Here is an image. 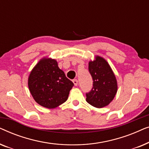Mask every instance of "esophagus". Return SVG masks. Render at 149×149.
<instances>
[{
  "label": "esophagus",
  "instance_id": "esophagus-1",
  "mask_svg": "<svg viewBox=\"0 0 149 149\" xmlns=\"http://www.w3.org/2000/svg\"><path fill=\"white\" fill-rule=\"evenodd\" d=\"M72 82L74 83L75 86H77V85H78V80H77V79H74V80L72 81Z\"/></svg>",
  "mask_w": 149,
  "mask_h": 149
}]
</instances>
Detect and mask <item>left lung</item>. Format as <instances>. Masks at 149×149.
<instances>
[{
    "instance_id": "1",
    "label": "left lung",
    "mask_w": 149,
    "mask_h": 149,
    "mask_svg": "<svg viewBox=\"0 0 149 149\" xmlns=\"http://www.w3.org/2000/svg\"><path fill=\"white\" fill-rule=\"evenodd\" d=\"M93 87L86 93V101L96 108L104 107L113 100L117 91V83L113 70L104 59L97 56L89 62Z\"/></svg>"
}]
</instances>
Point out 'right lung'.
Wrapping results in <instances>:
<instances>
[{
  "instance_id": "right-lung-1",
  "label": "right lung",
  "mask_w": 149,
  "mask_h": 149,
  "mask_svg": "<svg viewBox=\"0 0 149 149\" xmlns=\"http://www.w3.org/2000/svg\"><path fill=\"white\" fill-rule=\"evenodd\" d=\"M74 83L59 68L56 60L43 58L28 78V87L34 100L42 107L54 109L67 100Z\"/></svg>"
}]
</instances>
